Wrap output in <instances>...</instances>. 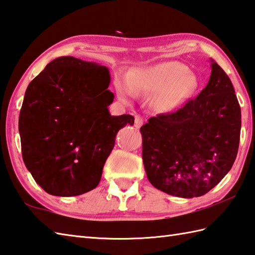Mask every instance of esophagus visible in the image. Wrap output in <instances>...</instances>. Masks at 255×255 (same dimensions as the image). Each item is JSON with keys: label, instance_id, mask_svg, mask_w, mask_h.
<instances>
[{"label": "esophagus", "instance_id": "34e87169", "mask_svg": "<svg viewBox=\"0 0 255 255\" xmlns=\"http://www.w3.org/2000/svg\"><path fill=\"white\" fill-rule=\"evenodd\" d=\"M143 122H144L143 119L141 117L136 116V117H135V119H134V127L136 128H139L143 126Z\"/></svg>", "mask_w": 255, "mask_h": 255}]
</instances>
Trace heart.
I'll return each instance as SVG.
<instances>
[{
    "label": "heart",
    "instance_id": "obj_1",
    "mask_svg": "<svg viewBox=\"0 0 255 255\" xmlns=\"http://www.w3.org/2000/svg\"><path fill=\"white\" fill-rule=\"evenodd\" d=\"M118 92L123 100L135 93L156 95L155 107L159 111L170 113L183 107L195 95L198 80L189 69L177 61L139 68L129 75V85L119 82Z\"/></svg>",
    "mask_w": 255,
    "mask_h": 255
}]
</instances>
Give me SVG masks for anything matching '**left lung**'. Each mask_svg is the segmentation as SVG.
<instances>
[{
  "label": "left lung",
  "instance_id": "obj_1",
  "mask_svg": "<svg viewBox=\"0 0 255 255\" xmlns=\"http://www.w3.org/2000/svg\"><path fill=\"white\" fill-rule=\"evenodd\" d=\"M211 60L208 85L173 113L141 128L143 163L149 183L164 193L194 198L220 183L235 163L241 109L232 82Z\"/></svg>",
  "mask_w": 255,
  "mask_h": 255
}]
</instances>
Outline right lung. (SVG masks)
<instances>
[{
	"label": "right lung",
	"instance_id": "1",
	"mask_svg": "<svg viewBox=\"0 0 255 255\" xmlns=\"http://www.w3.org/2000/svg\"><path fill=\"white\" fill-rule=\"evenodd\" d=\"M110 81L106 66L65 56L50 61L26 89L18 120L23 160L49 195L95 189L118 132L134 124L129 114L109 112Z\"/></svg>",
	"mask_w": 255,
	"mask_h": 255
}]
</instances>
